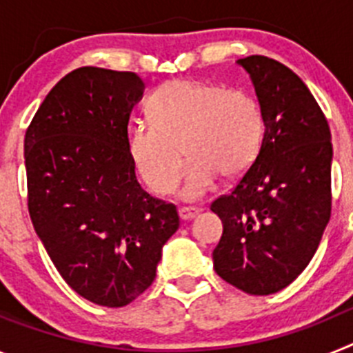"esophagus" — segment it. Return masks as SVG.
Instances as JSON below:
<instances>
[{"mask_svg": "<svg viewBox=\"0 0 353 353\" xmlns=\"http://www.w3.org/2000/svg\"><path fill=\"white\" fill-rule=\"evenodd\" d=\"M199 212H201V208H198V207H182V208H179V215H180V219H182V221L194 219Z\"/></svg>", "mask_w": 353, "mask_h": 353, "instance_id": "obj_1", "label": "esophagus"}]
</instances>
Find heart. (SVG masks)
<instances>
[{
    "instance_id": "heart-1",
    "label": "heart",
    "mask_w": 353,
    "mask_h": 353,
    "mask_svg": "<svg viewBox=\"0 0 353 353\" xmlns=\"http://www.w3.org/2000/svg\"><path fill=\"white\" fill-rule=\"evenodd\" d=\"M148 121L129 132L136 170L155 194L174 191L187 170L182 196L196 199L219 174L239 179L254 164L265 138L260 102L240 90L201 81H171L150 97Z\"/></svg>"
}]
</instances>
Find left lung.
<instances>
[{"instance_id": "1", "label": "left lung", "mask_w": 353, "mask_h": 353, "mask_svg": "<svg viewBox=\"0 0 353 353\" xmlns=\"http://www.w3.org/2000/svg\"><path fill=\"white\" fill-rule=\"evenodd\" d=\"M265 114L256 161L210 210L223 221L212 252L217 276L249 295L286 288L307 267L330 219L332 145L304 81L267 56L239 60Z\"/></svg>"}]
</instances>
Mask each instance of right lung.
<instances>
[{"mask_svg": "<svg viewBox=\"0 0 353 353\" xmlns=\"http://www.w3.org/2000/svg\"><path fill=\"white\" fill-rule=\"evenodd\" d=\"M134 72L81 67L54 84L24 136L28 210L65 283L86 301L123 307L155 279L180 226L173 203L150 196L129 152Z\"/></svg>", "mask_w": 353, "mask_h": 353, "instance_id": "obj_1", "label": "right lung"}]
</instances>
